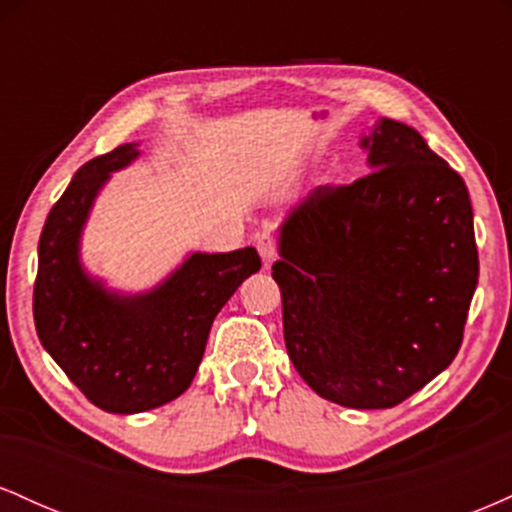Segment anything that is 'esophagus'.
<instances>
[{
	"instance_id": "esophagus-1",
	"label": "esophagus",
	"mask_w": 512,
	"mask_h": 512,
	"mask_svg": "<svg viewBox=\"0 0 512 512\" xmlns=\"http://www.w3.org/2000/svg\"><path fill=\"white\" fill-rule=\"evenodd\" d=\"M255 245H257V250H260L264 264H267V267H269V264H272V260L276 257L274 236H272V233H267V231L257 233V236H255Z\"/></svg>"
}]
</instances>
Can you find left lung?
I'll return each instance as SVG.
<instances>
[{
	"label": "left lung",
	"instance_id": "left-lung-1",
	"mask_svg": "<svg viewBox=\"0 0 512 512\" xmlns=\"http://www.w3.org/2000/svg\"><path fill=\"white\" fill-rule=\"evenodd\" d=\"M370 173L289 211L272 276L284 342L320 397L390 409L445 370L479 279L467 185L414 127L361 139Z\"/></svg>",
	"mask_w": 512,
	"mask_h": 512
}]
</instances>
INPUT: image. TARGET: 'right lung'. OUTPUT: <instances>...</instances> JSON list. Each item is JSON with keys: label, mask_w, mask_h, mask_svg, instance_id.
I'll list each match as a JSON object with an SVG mask.
<instances>
[{"label": "right lung", "mask_w": 512, "mask_h": 512, "mask_svg": "<svg viewBox=\"0 0 512 512\" xmlns=\"http://www.w3.org/2000/svg\"><path fill=\"white\" fill-rule=\"evenodd\" d=\"M137 156V144H122L76 170L40 233L33 289L40 344L88 402L110 414H139L180 397L214 317L262 267L255 248L192 252L163 284L137 296L88 276L79 260L88 211L110 173Z\"/></svg>", "instance_id": "1"}]
</instances>
